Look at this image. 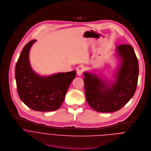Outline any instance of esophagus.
<instances>
[{
	"instance_id": "1",
	"label": "esophagus",
	"mask_w": 151,
	"mask_h": 151,
	"mask_svg": "<svg viewBox=\"0 0 151 151\" xmlns=\"http://www.w3.org/2000/svg\"><path fill=\"white\" fill-rule=\"evenodd\" d=\"M84 70V67L83 65H80L77 67V74L78 76H82L83 72Z\"/></svg>"
}]
</instances>
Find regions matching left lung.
<instances>
[{"label":"left lung","mask_w":151,"mask_h":151,"mask_svg":"<svg viewBox=\"0 0 151 151\" xmlns=\"http://www.w3.org/2000/svg\"><path fill=\"white\" fill-rule=\"evenodd\" d=\"M119 63L109 81L96 71H86L84 83L86 97L90 106L100 112H112L122 108L135 94L137 89L139 65L132 47L121 45L116 47Z\"/></svg>","instance_id":"obj_1"}]
</instances>
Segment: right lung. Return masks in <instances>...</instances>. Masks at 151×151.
<instances>
[{
  "mask_svg": "<svg viewBox=\"0 0 151 151\" xmlns=\"http://www.w3.org/2000/svg\"><path fill=\"white\" fill-rule=\"evenodd\" d=\"M36 40L23 49L15 67L17 90L20 100L37 111H52L63 104L68 88L75 78L76 71L42 76L32 68L29 51Z\"/></svg>",
  "mask_w": 151,
  "mask_h": 151,
  "instance_id": "obj_1",
  "label": "right lung"
}]
</instances>
